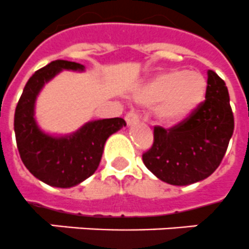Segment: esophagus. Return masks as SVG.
<instances>
[{
    "mask_svg": "<svg viewBox=\"0 0 249 249\" xmlns=\"http://www.w3.org/2000/svg\"><path fill=\"white\" fill-rule=\"evenodd\" d=\"M125 121H126V124L128 125H133L135 123H138L139 121V116L135 112H128L126 116H125Z\"/></svg>",
    "mask_w": 249,
    "mask_h": 249,
    "instance_id": "obj_1",
    "label": "esophagus"
}]
</instances>
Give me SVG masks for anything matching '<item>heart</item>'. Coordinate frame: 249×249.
I'll list each match as a JSON object with an SVG mask.
<instances>
[{"label": "heart", "instance_id": "1", "mask_svg": "<svg viewBox=\"0 0 249 249\" xmlns=\"http://www.w3.org/2000/svg\"><path fill=\"white\" fill-rule=\"evenodd\" d=\"M207 94V79L199 71L170 69L157 72L134 93L135 102L156 105V116L166 125L180 124L201 107Z\"/></svg>", "mask_w": 249, "mask_h": 249}]
</instances>
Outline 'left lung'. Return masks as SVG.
Masks as SVG:
<instances>
[{"label":"left lung","instance_id":"obj_1","mask_svg":"<svg viewBox=\"0 0 249 249\" xmlns=\"http://www.w3.org/2000/svg\"><path fill=\"white\" fill-rule=\"evenodd\" d=\"M207 94L201 107L170 129L155 126L152 147L143 162L160 180L189 185L209 178L219 167L234 131L229 92L215 71H207Z\"/></svg>","mask_w":249,"mask_h":249}]
</instances>
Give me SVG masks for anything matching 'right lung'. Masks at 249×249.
Segmentation results:
<instances>
[{"mask_svg": "<svg viewBox=\"0 0 249 249\" xmlns=\"http://www.w3.org/2000/svg\"><path fill=\"white\" fill-rule=\"evenodd\" d=\"M84 69L66 60L50 62L30 76L16 106L14 130L21 161L34 177L51 187H75L93 175L107 138L126 125L121 118L93 120L68 135L48 134L38 126L34 108L44 84L62 70Z\"/></svg>", "mask_w": 249, "mask_h": 249, "instance_id": "add662e5", "label": "right lung"}]
</instances>
